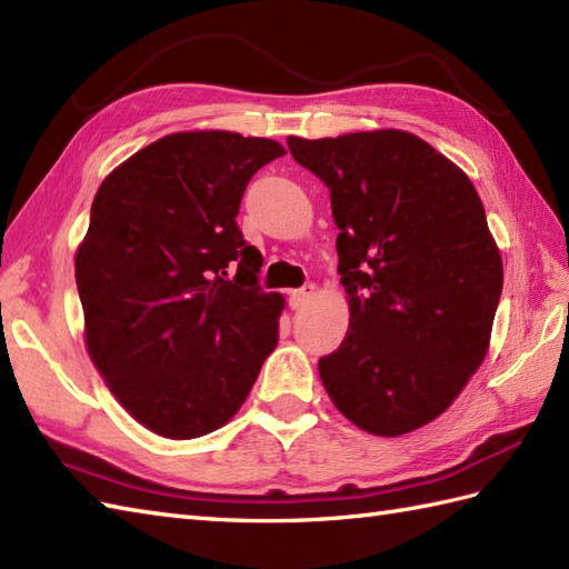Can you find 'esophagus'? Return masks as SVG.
Listing matches in <instances>:
<instances>
[{
  "label": "esophagus",
  "mask_w": 569,
  "mask_h": 569,
  "mask_svg": "<svg viewBox=\"0 0 569 569\" xmlns=\"http://www.w3.org/2000/svg\"><path fill=\"white\" fill-rule=\"evenodd\" d=\"M312 293H316V286H312V283L296 288V291H291V308H303L308 300L312 298Z\"/></svg>",
  "instance_id": "obj_1"
}]
</instances>
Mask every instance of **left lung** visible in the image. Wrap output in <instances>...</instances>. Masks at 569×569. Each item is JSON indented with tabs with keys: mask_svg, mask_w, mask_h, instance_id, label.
<instances>
[{
	"mask_svg": "<svg viewBox=\"0 0 569 569\" xmlns=\"http://www.w3.org/2000/svg\"><path fill=\"white\" fill-rule=\"evenodd\" d=\"M330 190L349 330L318 361L342 416L396 438L450 406L487 357L503 266L471 180L398 129L288 137Z\"/></svg>",
	"mask_w": 569,
	"mask_h": 569,
	"instance_id": "left-lung-1",
	"label": "left lung"
}]
</instances>
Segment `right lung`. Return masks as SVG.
<instances>
[{"label":"right lung","instance_id":"add662e5","mask_svg":"<svg viewBox=\"0 0 569 569\" xmlns=\"http://www.w3.org/2000/svg\"><path fill=\"white\" fill-rule=\"evenodd\" d=\"M273 139L183 131L102 180L76 257L84 342L143 428L208 435L247 401L278 345L281 293L237 227L241 196L283 156Z\"/></svg>","mask_w":569,"mask_h":569}]
</instances>
